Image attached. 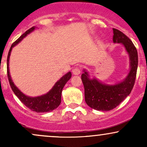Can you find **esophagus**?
<instances>
[{
	"mask_svg": "<svg viewBox=\"0 0 147 147\" xmlns=\"http://www.w3.org/2000/svg\"><path fill=\"white\" fill-rule=\"evenodd\" d=\"M80 72H81V70H80V68H79V67H75V68L72 69V73H73V75H78L80 74Z\"/></svg>",
	"mask_w": 147,
	"mask_h": 147,
	"instance_id": "esophagus-1",
	"label": "esophagus"
}]
</instances>
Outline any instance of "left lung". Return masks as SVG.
Here are the masks:
<instances>
[{
  "instance_id": "left-lung-1",
  "label": "left lung",
  "mask_w": 147,
  "mask_h": 147,
  "mask_svg": "<svg viewBox=\"0 0 147 147\" xmlns=\"http://www.w3.org/2000/svg\"><path fill=\"white\" fill-rule=\"evenodd\" d=\"M113 30V43H122L129 55L130 71L122 82L109 85L103 84L95 77L90 79L88 72L84 70L82 80L84 86L86 103L97 111H109L117 107L131 93L137 74L138 57L136 48L124 33L115 28Z\"/></svg>"
}]
</instances>
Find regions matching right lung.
Returning a JSON list of instances; mask_svg holds the SVG:
<instances>
[{
    "label": "right lung",
    "mask_w": 147,
    "mask_h": 147,
    "mask_svg": "<svg viewBox=\"0 0 147 147\" xmlns=\"http://www.w3.org/2000/svg\"><path fill=\"white\" fill-rule=\"evenodd\" d=\"M36 29V27H32L30 29L27 30L25 32L22 34L19 38L14 42L11 45V48L9 50V53L7 55V77L8 80H9L10 86L11 88V90L14 92V94L17 96L18 99L21 100V102L26 106L27 107L29 108L32 111H35L36 113H46L50 112V111L56 109L60 105L61 101V92L63 90L65 84L68 82V81L71 78L72 74L70 72H67L65 75L61 78L59 80L57 81L55 83L54 86L52 88V89L47 92L45 95L38 96V97H29V96L25 95L23 94L17 87L15 86V84L13 82L12 79L11 78L9 73V57L11 55V52L12 48L15 45L18 44L19 42L22 41L23 38L34 30Z\"/></svg>",
    "instance_id": "obj_1"
}]
</instances>
